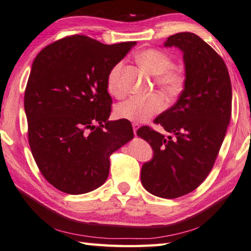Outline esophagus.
Masks as SVG:
<instances>
[{
  "label": "esophagus",
  "instance_id": "esophagus-1",
  "mask_svg": "<svg viewBox=\"0 0 251 251\" xmlns=\"http://www.w3.org/2000/svg\"><path fill=\"white\" fill-rule=\"evenodd\" d=\"M132 127H133L134 135H136V130H138L139 127H140V125H138V124H133V125H132Z\"/></svg>",
  "mask_w": 251,
  "mask_h": 251
}]
</instances>
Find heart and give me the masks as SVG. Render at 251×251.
Wrapping results in <instances>:
<instances>
[{
    "label": "heart",
    "mask_w": 251,
    "mask_h": 251,
    "mask_svg": "<svg viewBox=\"0 0 251 251\" xmlns=\"http://www.w3.org/2000/svg\"><path fill=\"white\" fill-rule=\"evenodd\" d=\"M136 61L150 74L155 75L156 83L167 95L180 93L186 82V75L180 69L174 68V60L167 52L158 49H146L136 54ZM122 63L113 65L107 76V91L111 96L120 98L124 89L120 83ZM165 102L157 95L150 97H131L120 102L115 108L118 119L127 120L134 124L150 120L164 109Z\"/></svg>",
    "instance_id": "1"
}]
</instances>
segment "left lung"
I'll return each instance as SVG.
<instances>
[{
    "mask_svg": "<svg viewBox=\"0 0 251 251\" xmlns=\"http://www.w3.org/2000/svg\"><path fill=\"white\" fill-rule=\"evenodd\" d=\"M164 46L182 51L183 91L154 120L168 136L150 126L136 134L154 152L142 166V184L156 197L175 199L199 187L213 167L230 120L231 84L224 60L196 34L179 32Z\"/></svg>",
    "mask_w": 251,
    "mask_h": 251,
    "instance_id": "1",
    "label": "left lung"
}]
</instances>
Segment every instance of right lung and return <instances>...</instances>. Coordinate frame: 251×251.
Wrapping results in <instances>:
<instances>
[{"label":"right lung","instance_id":"add662e5","mask_svg":"<svg viewBox=\"0 0 251 251\" xmlns=\"http://www.w3.org/2000/svg\"><path fill=\"white\" fill-rule=\"evenodd\" d=\"M135 41L103 45L83 35L42 49L24 97L28 142L42 176L58 190L82 195L109 175V156L130 140L127 120L109 121L107 76Z\"/></svg>","mask_w":251,"mask_h":251}]
</instances>
